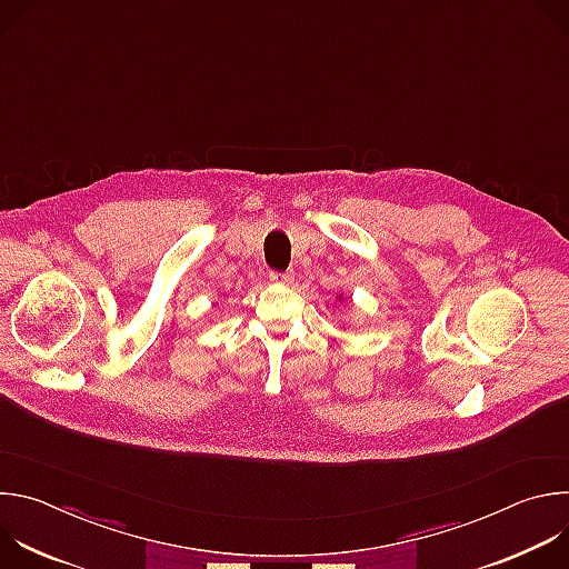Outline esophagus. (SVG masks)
Here are the masks:
<instances>
[{
	"mask_svg": "<svg viewBox=\"0 0 569 569\" xmlns=\"http://www.w3.org/2000/svg\"><path fill=\"white\" fill-rule=\"evenodd\" d=\"M270 279L274 283H292L295 281V272L288 270V272H270Z\"/></svg>",
	"mask_w": 569,
	"mask_h": 569,
	"instance_id": "1",
	"label": "esophagus"
}]
</instances>
